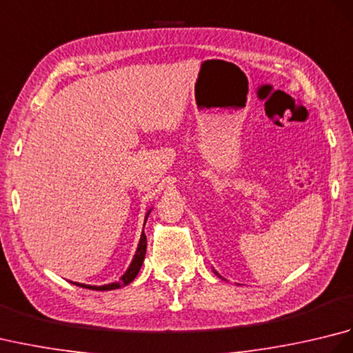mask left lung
Segmentation results:
<instances>
[{
  "label": "left lung",
  "instance_id": "obj_1",
  "mask_svg": "<svg viewBox=\"0 0 353 353\" xmlns=\"http://www.w3.org/2000/svg\"><path fill=\"white\" fill-rule=\"evenodd\" d=\"M214 273H215V274H216V276H219V277H220V274H219V273H216V272H215V270H214Z\"/></svg>",
  "mask_w": 353,
  "mask_h": 353
}]
</instances>
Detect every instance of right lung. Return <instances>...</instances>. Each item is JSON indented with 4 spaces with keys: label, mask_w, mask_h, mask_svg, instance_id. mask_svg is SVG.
<instances>
[{
    "label": "right lung",
    "mask_w": 353,
    "mask_h": 353,
    "mask_svg": "<svg viewBox=\"0 0 353 353\" xmlns=\"http://www.w3.org/2000/svg\"><path fill=\"white\" fill-rule=\"evenodd\" d=\"M150 211L147 212L145 215V220L148 216ZM145 226V224H144ZM145 252H147V236L144 232H142L141 235V239H139V244H138V249H137V253H134V256L130 262L129 268H127V272L121 276V279H119V282H114V283H108V285H101V287H95V285H85V283H79V282H72L74 285H79V287L81 288H88V290H95V291H109V290H117L119 287H124V285H129L134 277H137V274L139 273L141 270V265L142 262H144V258H145Z\"/></svg>",
    "instance_id": "add662e5"
}]
</instances>
